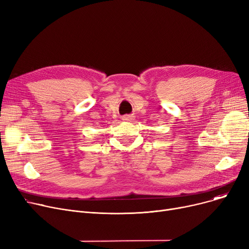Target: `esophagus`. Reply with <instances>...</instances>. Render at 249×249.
<instances>
[{"mask_svg": "<svg viewBox=\"0 0 249 249\" xmlns=\"http://www.w3.org/2000/svg\"><path fill=\"white\" fill-rule=\"evenodd\" d=\"M130 119H132V117H131V116H129V115L124 116V117H123V120H124V121H129Z\"/></svg>", "mask_w": 249, "mask_h": 249, "instance_id": "esophagus-1", "label": "esophagus"}]
</instances>
